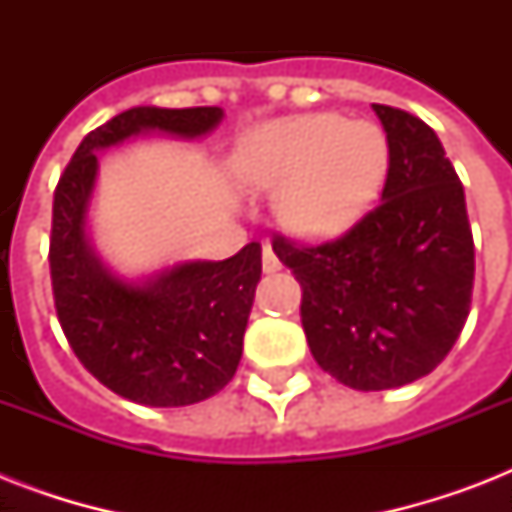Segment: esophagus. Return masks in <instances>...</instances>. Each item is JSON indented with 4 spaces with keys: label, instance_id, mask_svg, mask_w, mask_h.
I'll use <instances>...</instances> for the list:
<instances>
[{
    "label": "esophagus",
    "instance_id": "1",
    "mask_svg": "<svg viewBox=\"0 0 512 512\" xmlns=\"http://www.w3.org/2000/svg\"><path fill=\"white\" fill-rule=\"evenodd\" d=\"M263 271L265 273L281 271V260L276 257V252L271 249V244H265V247H263Z\"/></svg>",
    "mask_w": 512,
    "mask_h": 512
}]
</instances>
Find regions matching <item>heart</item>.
Instances as JSON below:
<instances>
[{"label":"heart","instance_id":"1","mask_svg":"<svg viewBox=\"0 0 512 512\" xmlns=\"http://www.w3.org/2000/svg\"><path fill=\"white\" fill-rule=\"evenodd\" d=\"M390 162L385 132L337 114L292 116L257 127L233 154L255 191H279L289 231L324 239L356 223L380 191Z\"/></svg>","mask_w":512,"mask_h":512}]
</instances>
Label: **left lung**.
<instances>
[{
    "label": "left lung",
    "mask_w": 512,
    "mask_h": 512,
    "mask_svg": "<svg viewBox=\"0 0 512 512\" xmlns=\"http://www.w3.org/2000/svg\"><path fill=\"white\" fill-rule=\"evenodd\" d=\"M372 108L390 146L382 201L332 241L273 239L303 287L316 364L353 390L433 372L468 321L476 273L465 191L438 135L401 108Z\"/></svg>",
    "instance_id": "left-lung-1"
}]
</instances>
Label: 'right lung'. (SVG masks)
<instances>
[{
  "label": "right lung",
  "instance_id": "right-lung-1",
  "mask_svg": "<svg viewBox=\"0 0 512 512\" xmlns=\"http://www.w3.org/2000/svg\"><path fill=\"white\" fill-rule=\"evenodd\" d=\"M220 119L217 106L130 108L79 143L55 188L50 279L60 327L84 369L135 404H199L233 380L263 249L252 241L220 263L193 260L148 281L119 279L87 239L98 151L140 132L201 138Z\"/></svg>",
  "mask_w": 512,
  "mask_h": 512
}]
</instances>
